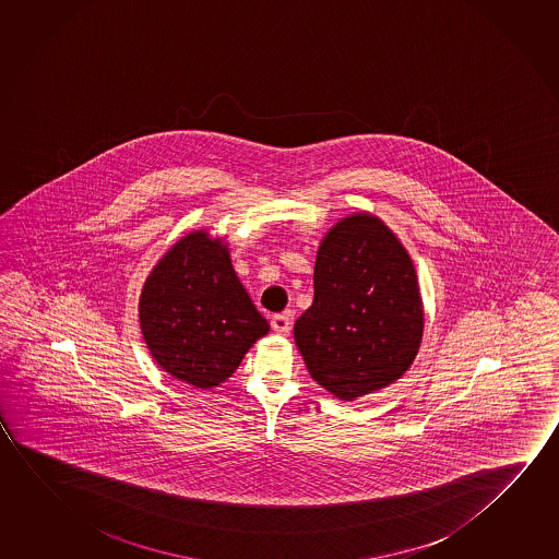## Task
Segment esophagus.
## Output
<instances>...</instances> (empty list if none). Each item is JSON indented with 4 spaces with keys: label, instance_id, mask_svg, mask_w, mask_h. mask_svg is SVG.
I'll return each mask as SVG.
<instances>
[{
    "label": "esophagus",
    "instance_id": "esophagus-1",
    "mask_svg": "<svg viewBox=\"0 0 559 559\" xmlns=\"http://www.w3.org/2000/svg\"><path fill=\"white\" fill-rule=\"evenodd\" d=\"M271 326H273V331H275L276 335H288V331H290V316H288V313L273 316Z\"/></svg>",
    "mask_w": 559,
    "mask_h": 559
}]
</instances>
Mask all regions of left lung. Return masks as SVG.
<instances>
[{
    "instance_id": "left-lung-1",
    "label": "left lung",
    "mask_w": 559,
    "mask_h": 559,
    "mask_svg": "<svg viewBox=\"0 0 559 559\" xmlns=\"http://www.w3.org/2000/svg\"><path fill=\"white\" fill-rule=\"evenodd\" d=\"M313 288L294 338L319 385L354 401L413 366L424 333L418 278L408 251L378 216L354 213L325 234Z\"/></svg>"
}]
</instances>
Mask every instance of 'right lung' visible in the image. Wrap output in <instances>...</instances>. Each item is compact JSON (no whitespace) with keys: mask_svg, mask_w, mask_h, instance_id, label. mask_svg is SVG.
<instances>
[{"mask_svg":"<svg viewBox=\"0 0 559 559\" xmlns=\"http://www.w3.org/2000/svg\"><path fill=\"white\" fill-rule=\"evenodd\" d=\"M139 323L156 364L198 389L224 383L269 333L236 276L228 246L206 230L176 241L146 276Z\"/></svg>","mask_w":559,"mask_h":559,"instance_id":"add662e5","label":"right lung"}]
</instances>
